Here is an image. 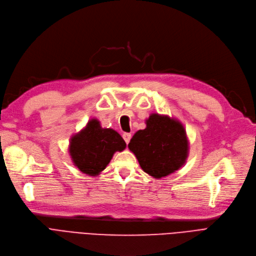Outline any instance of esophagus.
Instances as JSON below:
<instances>
[{
	"label": "esophagus",
	"mask_w": 256,
	"mask_h": 256,
	"mask_svg": "<svg viewBox=\"0 0 256 256\" xmlns=\"http://www.w3.org/2000/svg\"><path fill=\"white\" fill-rule=\"evenodd\" d=\"M123 138H124V140L126 142V144H128L129 142H130V140H131V134H130V133H124V134H123Z\"/></svg>",
	"instance_id": "34e87169"
}]
</instances>
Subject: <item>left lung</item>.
Returning <instances> with one entry per match:
<instances>
[{"label": "left lung", "instance_id": "left-lung-1", "mask_svg": "<svg viewBox=\"0 0 256 256\" xmlns=\"http://www.w3.org/2000/svg\"><path fill=\"white\" fill-rule=\"evenodd\" d=\"M146 128L138 130L128 144L144 173L160 179L184 166L190 154L186 130L181 122L168 114H151Z\"/></svg>", "mask_w": 256, "mask_h": 256}]
</instances>
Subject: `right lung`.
I'll return each mask as SVG.
<instances>
[{"mask_svg": "<svg viewBox=\"0 0 256 256\" xmlns=\"http://www.w3.org/2000/svg\"><path fill=\"white\" fill-rule=\"evenodd\" d=\"M126 146L116 130L103 128L101 122L94 118L70 136L68 153L81 173L96 177L106 168L114 153L125 150Z\"/></svg>", "mask_w": 256, "mask_h": 256, "instance_id": "1", "label": "right lung"}]
</instances>
